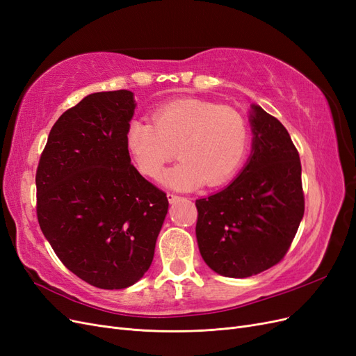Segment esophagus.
Segmentation results:
<instances>
[{
    "mask_svg": "<svg viewBox=\"0 0 356 356\" xmlns=\"http://www.w3.org/2000/svg\"><path fill=\"white\" fill-rule=\"evenodd\" d=\"M178 199H179V196H178V195H175V193H168V200H169L170 203L177 202Z\"/></svg>",
    "mask_w": 356,
    "mask_h": 356,
    "instance_id": "1",
    "label": "esophagus"
}]
</instances>
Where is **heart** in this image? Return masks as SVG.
I'll use <instances>...</instances> for the list:
<instances>
[{"instance_id": "1", "label": "heart", "mask_w": 356, "mask_h": 356, "mask_svg": "<svg viewBox=\"0 0 356 356\" xmlns=\"http://www.w3.org/2000/svg\"><path fill=\"white\" fill-rule=\"evenodd\" d=\"M152 122L134 120L126 147L136 169L157 178L177 154L179 163L163 177L166 186L193 188L207 182L217 187L239 169L250 144L245 117L232 106L202 99H178L160 105Z\"/></svg>"}]
</instances>
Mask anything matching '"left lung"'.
<instances>
[{
    "label": "left lung",
    "mask_w": 356,
    "mask_h": 356,
    "mask_svg": "<svg viewBox=\"0 0 356 356\" xmlns=\"http://www.w3.org/2000/svg\"><path fill=\"white\" fill-rule=\"evenodd\" d=\"M252 154L229 187L197 199L196 236L213 272L248 277L281 263L305 215L301 163L276 117L252 105Z\"/></svg>",
    "instance_id": "obj_1"
}]
</instances>
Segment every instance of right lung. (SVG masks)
Segmentation results:
<instances>
[{
	"instance_id": "obj_1",
	"label": "right lung",
	"mask_w": 356,
	"mask_h": 356,
	"mask_svg": "<svg viewBox=\"0 0 356 356\" xmlns=\"http://www.w3.org/2000/svg\"><path fill=\"white\" fill-rule=\"evenodd\" d=\"M134 93L86 96L53 124L37 174V218L62 264L84 282L122 289L153 261L166 193L131 163Z\"/></svg>"
}]
</instances>
